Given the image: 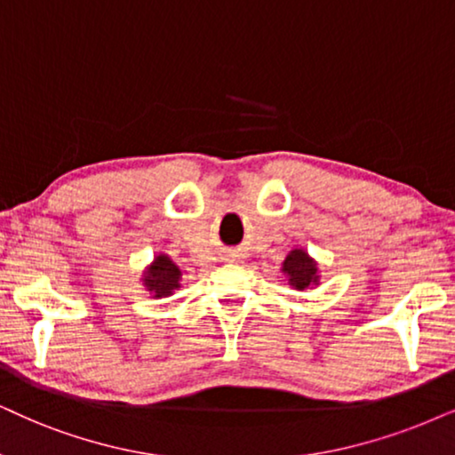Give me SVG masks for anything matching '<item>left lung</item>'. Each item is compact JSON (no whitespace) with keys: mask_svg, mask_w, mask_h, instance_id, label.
<instances>
[{"mask_svg":"<svg viewBox=\"0 0 455 455\" xmlns=\"http://www.w3.org/2000/svg\"><path fill=\"white\" fill-rule=\"evenodd\" d=\"M283 273L290 277V285L296 290H307L308 285H317V264L304 250H291L283 262Z\"/></svg>","mask_w":455,"mask_h":455,"instance_id":"8db88e82","label":"left lung"}]
</instances>
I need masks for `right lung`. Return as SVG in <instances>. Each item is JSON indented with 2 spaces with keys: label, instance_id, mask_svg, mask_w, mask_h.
Returning <instances> with one entry per match:
<instances>
[{
  "label": "right lung",
  "instance_id": "right-lung-1",
  "mask_svg": "<svg viewBox=\"0 0 455 455\" xmlns=\"http://www.w3.org/2000/svg\"><path fill=\"white\" fill-rule=\"evenodd\" d=\"M145 275L147 290L153 291L155 298L170 296L176 287H180V283H178L180 281V268L165 254L155 258V262L148 267Z\"/></svg>",
  "mask_w": 455,
  "mask_h": 455
}]
</instances>
